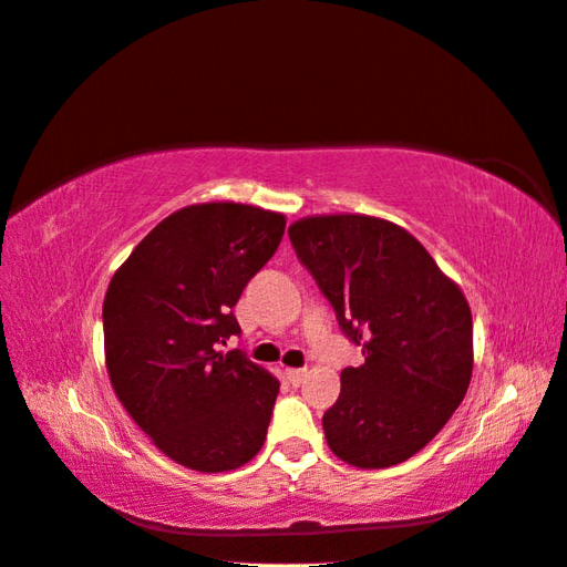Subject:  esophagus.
Instances as JSON below:
<instances>
[{
	"mask_svg": "<svg viewBox=\"0 0 567 567\" xmlns=\"http://www.w3.org/2000/svg\"><path fill=\"white\" fill-rule=\"evenodd\" d=\"M286 379L293 385H300L307 379V369H286Z\"/></svg>",
	"mask_w": 567,
	"mask_h": 567,
	"instance_id": "34e87169",
	"label": "esophagus"
}]
</instances>
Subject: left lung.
Here are the masks:
<instances>
[{
    "label": "left lung",
    "instance_id": "left-lung-1",
    "mask_svg": "<svg viewBox=\"0 0 567 567\" xmlns=\"http://www.w3.org/2000/svg\"><path fill=\"white\" fill-rule=\"evenodd\" d=\"M340 329L364 364L342 369L326 411L331 452L357 468H390L421 452L466 398L473 317L463 290L419 238L390 219L312 215L288 227Z\"/></svg>",
    "mask_w": 567,
    "mask_h": 567
}]
</instances>
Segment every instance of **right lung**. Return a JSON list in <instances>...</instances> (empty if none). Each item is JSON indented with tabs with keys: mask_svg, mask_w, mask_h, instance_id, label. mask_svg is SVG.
<instances>
[{
	"mask_svg": "<svg viewBox=\"0 0 567 567\" xmlns=\"http://www.w3.org/2000/svg\"><path fill=\"white\" fill-rule=\"evenodd\" d=\"M281 213L194 203L167 215L120 265L104 298L115 398L156 447L198 473L241 468L262 450L279 381L219 342L231 307L277 252Z\"/></svg>",
	"mask_w": 567,
	"mask_h": 567,
	"instance_id": "add662e5",
	"label": "right lung"
}]
</instances>
